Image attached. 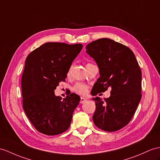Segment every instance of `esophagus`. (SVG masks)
<instances>
[{
    "instance_id": "34e87169",
    "label": "esophagus",
    "mask_w": 160,
    "mask_h": 160,
    "mask_svg": "<svg viewBox=\"0 0 160 160\" xmlns=\"http://www.w3.org/2000/svg\"><path fill=\"white\" fill-rule=\"evenodd\" d=\"M87 101V99L85 98H83V97H81V100H80V103L83 104L84 102H85Z\"/></svg>"
}]
</instances>
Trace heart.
<instances>
[{
  "label": "heart",
  "mask_w": 160,
  "mask_h": 160,
  "mask_svg": "<svg viewBox=\"0 0 160 160\" xmlns=\"http://www.w3.org/2000/svg\"><path fill=\"white\" fill-rule=\"evenodd\" d=\"M67 75H69V72H68ZM88 89V87L87 85H85L83 83H77L72 88V90L76 93H79L81 95H84L87 93Z\"/></svg>",
  "instance_id": "b5f03b06"
}]
</instances>
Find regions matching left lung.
Masks as SVG:
<instances>
[{"label":"left lung","mask_w":160,"mask_h":160,"mask_svg":"<svg viewBox=\"0 0 160 160\" xmlns=\"http://www.w3.org/2000/svg\"><path fill=\"white\" fill-rule=\"evenodd\" d=\"M86 49L96 62L100 73L92 95L111 89L109 98H92L96 103L93 123L104 131L119 130L130 122L141 101V68L130 49L110 38L93 41Z\"/></svg>","instance_id":"left-lung-1"}]
</instances>
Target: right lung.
I'll use <instances>...</instances> for the list:
<instances>
[{
    "label": "right lung",
    "instance_id": "obj_1",
    "mask_svg": "<svg viewBox=\"0 0 160 160\" xmlns=\"http://www.w3.org/2000/svg\"><path fill=\"white\" fill-rule=\"evenodd\" d=\"M82 44L46 42L27 56L22 77L23 108L41 133L54 136L70 127L80 97L72 93L62 100L54 90L65 81Z\"/></svg>",
    "mask_w": 160,
    "mask_h": 160
}]
</instances>
